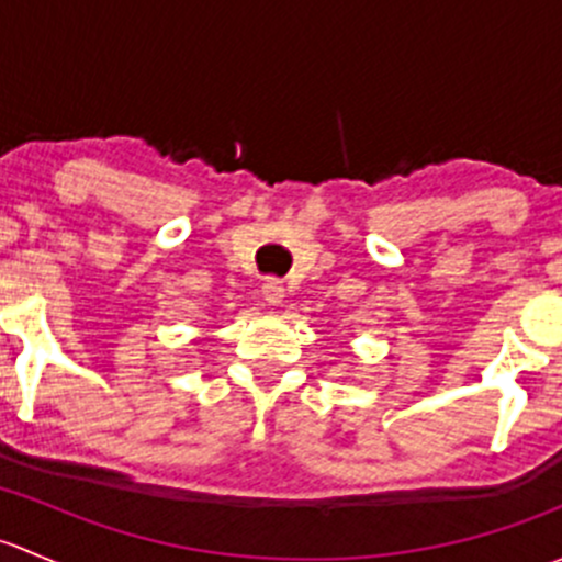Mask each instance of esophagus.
I'll use <instances>...</instances> for the list:
<instances>
[{
  "label": "esophagus",
  "instance_id": "obj_1",
  "mask_svg": "<svg viewBox=\"0 0 562 562\" xmlns=\"http://www.w3.org/2000/svg\"><path fill=\"white\" fill-rule=\"evenodd\" d=\"M263 299L269 304H282V299H285V288H282V282L277 280V277H266L263 280Z\"/></svg>",
  "mask_w": 562,
  "mask_h": 562
}]
</instances>
